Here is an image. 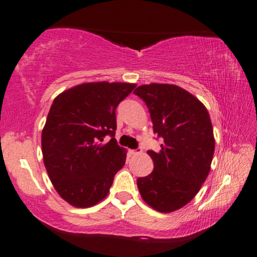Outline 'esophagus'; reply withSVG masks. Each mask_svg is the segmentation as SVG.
Returning a JSON list of instances; mask_svg holds the SVG:
<instances>
[{
  "mask_svg": "<svg viewBox=\"0 0 257 257\" xmlns=\"http://www.w3.org/2000/svg\"><path fill=\"white\" fill-rule=\"evenodd\" d=\"M142 151L141 149H131V151H129V153H131L132 155H138V154H140V153H141Z\"/></svg>",
  "mask_w": 257,
  "mask_h": 257,
  "instance_id": "obj_1",
  "label": "esophagus"
}]
</instances>
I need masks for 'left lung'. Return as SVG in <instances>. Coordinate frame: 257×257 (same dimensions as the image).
Wrapping results in <instances>:
<instances>
[{
    "instance_id": "left-lung-1",
    "label": "left lung",
    "mask_w": 257,
    "mask_h": 257,
    "mask_svg": "<svg viewBox=\"0 0 257 257\" xmlns=\"http://www.w3.org/2000/svg\"><path fill=\"white\" fill-rule=\"evenodd\" d=\"M135 95L145 100L153 129L164 139L159 152L148 151L154 170L139 178L142 199L162 213L190 203L209 175L215 136L205 105L183 87L173 84H146Z\"/></svg>"
}]
</instances>
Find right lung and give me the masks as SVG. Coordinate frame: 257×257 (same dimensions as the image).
Instances as JSON below:
<instances>
[{
  "label": "right lung",
  "mask_w": 257,
  "mask_h": 257,
  "mask_svg": "<svg viewBox=\"0 0 257 257\" xmlns=\"http://www.w3.org/2000/svg\"><path fill=\"white\" fill-rule=\"evenodd\" d=\"M136 84L83 83L65 90L51 105L41 133L44 165L58 194L74 207L108 196L126 151L113 138L116 108ZM106 135L110 141L104 142Z\"/></svg>",
  "instance_id": "add662e5"
}]
</instances>
